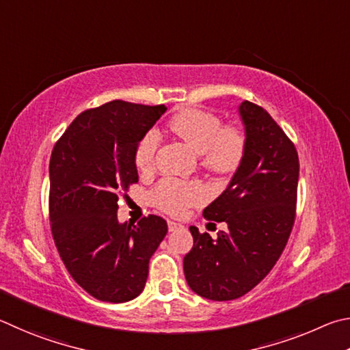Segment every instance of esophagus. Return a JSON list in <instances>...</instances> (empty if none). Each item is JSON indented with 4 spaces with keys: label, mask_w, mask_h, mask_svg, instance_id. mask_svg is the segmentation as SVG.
Returning a JSON list of instances; mask_svg holds the SVG:
<instances>
[{
    "label": "esophagus",
    "mask_w": 350,
    "mask_h": 350,
    "mask_svg": "<svg viewBox=\"0 0 350 350\" xmlns=\"http://www.w3.org/2000/svg\"><path fill=\"white\" fill-rule=\"evenodd\" d=\"M167 228H169V232H175V230H178V229H181L183 228V224H180V223H175V221H167Z\"/></svg>",
    "instance_id": "34e87169"
}]
</instances>
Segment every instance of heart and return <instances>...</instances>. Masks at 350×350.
Returning <instances> with one entry per match:
<instances>
[{
	"label": "heart",
	"mask_w": 350,
	"mask_h": 350,
	"mask_svg": "<svg viewBox=\"0 0 350 350\" xmlns=\"http://www.w3.org/2000/svg\"><path fill=\"white\" fill-rule=\"evenodd\" d=\"M169 127L189 149L200 155L201 164L207 170L218 175H229L240 167L246 153V137L241 129L223 126L215 113L200 109H185L172 116ZM158 141V135L149 132L138 144L135 164L143 174L153 169ZM203 197V189L195 183L165 180L157 187L153 201L159 209L178 215Z\"/></svg>",
	"instance_id": "1"
}]
</instances>
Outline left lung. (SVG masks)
I'll return each instance as SVG.
<instances>
[{
  "label": "left lung",
  "instance_id": "left-lung-1",
  "mask_svg": "<svg viewBox=\"0 0 350 350\" xmlns=\"http://www.w3.org/2000/svg\"><path fill=\"white\" fill-rule=\"evenodd\" d=\"M238 113L246 153L228 187L203 212L209 221L228 224V230L213 240L191 226L193 247L183 260L189 287L213 301L243 297L272 271L295 218V146L262 107L243 101Z\"/></svg>",
  "mask_w": 350,
  "mask_h": 350
}]
</instances>
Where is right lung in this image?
<instances>
[{"instance_id":"obj_1","label":"right lung","mask_w":350,"mask_h":350,"mask_svg":"<svg viewBox=\"0 0 350 350\" xmlns=\"http://www.w3.org/2000/svg\"><path fill=\"white\" fill-rule=\"evenodd\" d=\"M167 107L110 101L79 113L49 164L52 235L72 278L100 301L126 303L146 286L167 234L161 217L118 221V193L138 181V144Z\"/></svg>"}]
</instances>
